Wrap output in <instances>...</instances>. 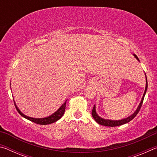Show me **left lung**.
Masks as SVG:
<instances>
[{
  "label": "left lung",
  "mask_w": 157,
  "mask_h": 157,
  "mask_svg": "<svg viewBox=\"0 0 157 157\" xmlns=\"http://www.w3.org/2000/svg\"><path fill=\"white\" fill-rule=\"evenodd\" d=\"M134 55V56L136 58V59L139 61V58L136 56V55L133 54ZM145 78H146V86H145V92L144 94H143V98H142V100L140 101V104L139 105V107L136 109V110L134 111V113L132 114L131 116H129V117H127V118H124V119H122V120H118V121H112V120H108V119H104L102 118H101L98 115L97 113H96V111H95V105H94V108H93V110H92V116L93 118H94V120L97 122V123L101 124V125H103V126H107V127H116V126H120L122 125V124H125L129 123V121H131L133 118H135V116H136L138 113L139 112V111L140 109V107H141L142 104H143V100H144V97H145V93L147 91V77H146L145 75Z\"/></svg>",
  "instance_id": "left-lung-1"
}]
</instances>
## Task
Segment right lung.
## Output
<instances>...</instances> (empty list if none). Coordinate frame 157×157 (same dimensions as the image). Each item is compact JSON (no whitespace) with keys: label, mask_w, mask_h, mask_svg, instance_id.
Instances as JSON below:
<instances>
[{"label":"right lung","mask_w":157,"mask_h":157,"mask_svg":"<svg viewBox=\"0 0 157 157\" xmlns=\"http://www.w3.org/2000/svg\"><path fill=\"white\" fill-rule=\"evenodd\" d=\"M66 101L67 100H66V102L63 103L62 106H61L59 109H58L57 111H55L54 113L52 114V115H50L48 117H46V118H31V117H29V116L24 115V114H23L19 109H18V108L17 107V105H16L14 101V102L15 107H16V108H17V111L19 113V114L21 116L23 117V118H25L26 119H28V120H29V121L33 122V123H36L39 124H49L55 123V122L57 121L58 120H59V119L62 118V116L63 115V113H64V112H65Z\"/></svg>","instance_id":"right-lung-1"}]
</instances>
